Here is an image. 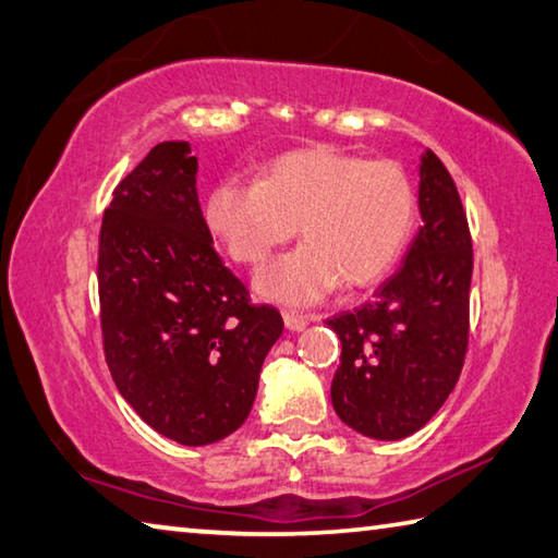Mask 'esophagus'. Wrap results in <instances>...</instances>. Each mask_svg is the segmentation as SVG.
Wrapping results in <instances>:
<instances>
[{"instance_id": "1", "label": "esophagus", "mask_w": 558, "mask_h": 558, "mask_svg": "<svg viewBox=\"0 0 558 558\" xmlns=\"http://www.w3.org/2000/svg\"><path fill=\"white\" fill-rule=\"evenodd\" d=\"M281 316H284V326L289 330H304L308 326V318L294 314V311H284V314H281Z\"/></svg>"}]
</instances>
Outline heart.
Here are the masks:
<instances>
[{"mask_svg":"<svg viewBox=\"0 0 558 558\" xmlns=\"http://www.w3.org/2000/svg\"><path fill=\"white\" fill-rule=\"evenodd\" d=\"M416 220V195L395 163L367 161L330 146L279 156L257 183L220 181L205 222L240 264H262L294 238L301 247L267 264L257 294L281 306H311L338 281L375 284L395 267Z\"/></svg>","mask_w":558,"mask_h":558,"instance_id":"heart-1","label":"heart"}]
</instances>
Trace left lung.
Here are the masks:
<instances>
[{
	"instance_id": "8db88e82",
	"label": "left lung",
	"mask_w": 558,
	"mask_h": 558,
	"mask_svg": "<svg viewBox=\"0 0 558 558\" xmlns=\"http://www.w3.org/2000/svg\"><path fill=\"white\" fill-rule=\"evenodd\" d=\"M422 228L375 299L328 320L340 338L330 385L336 414L357 434L399 441L428 424L461 377L468 350L473 242L456 183L426 149Z\"/></svg>"
}]
</instances>
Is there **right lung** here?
<instances>
[{
  "instance_id": "add662e5",
  "label": "right lung",
  "mask_w": 558,
  "mask_h": 558,
  "mask_svg": "<svg viewBox=\"0 0 558 558\" xmlns=\"http://www.w3.org/2000/svg\"><path fill=\"white\" fill-rule=\"evenodd\" d=\"M189 142H161L114 189L100 228L105 360L156 434L205 446L244 424L284 320L250 304L213 250Z\"/></svg>"
}]
</instances>
